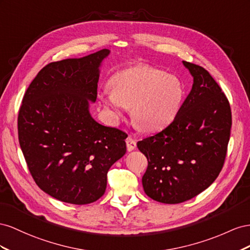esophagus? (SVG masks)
<instances>
[{"mask_svg": "<svg viewBox=\"0 0 250 250\" xmlns=\"http://www.w3.org/2000/svg\"><path fill=\"white\" fill-rule=\"evenodd\" d=\"M125 142H126V148H127V151H129V152H131V151H133V149L136 148V140H135L133 137L129 136L126 138Z\"/></svg>", "mask_w": 250, "mask_h": 250, "instance_id": "1", "label": "esophagus"}]
</instances>
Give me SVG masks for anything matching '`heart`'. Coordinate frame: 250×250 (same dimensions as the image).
Wrapping results in <instances>:
<instances>
[{"label": "heart", "instance_id": "heart-1", "mask_svg": "<svg viewBox=\"0 0 250 250\" xmlns=\"http://www.w3.org/2000/svg\"><path fill=\"white\" fill-rule=\"evenodd\" d=\"M110 90L98 98L114 119L130 108L135 126L145 132H159L173 123L180 110L184 89L180 80L148 65H136L114 74Z\"/></svg>", "mask_w": 250, "mask_h": 250}]
</instances>
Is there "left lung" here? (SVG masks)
Listing matches in <instances>:
<instances>
[{"instance_id":"1","label":"left lung","mask_w":250,"mask_h":250,"mask_svg":"<svg viewBox=\"0 0 250 250\" xmlns=\"http://www.w3.org/2000/svg\"><path fill=\"white\" fill-rule=\"evenodd\" d=\"M182 62L194 77L189 94L172 124L137 142L148 163L145 192L167 204L188 201L217 179L231 127L230 105L220 85L201 66Z\"/></svg>"}]
</instances>
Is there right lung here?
<instances>
[{"instance_id": "right-lung-1", "label": "right lung", "mask_w": 250, "mask_h": 250, "mask_svg": "<svg viewBox=\"0 0 250 250\" xmlns=\"http://www.w3.org/2000/svg\"><path fill=\"white\" fill-rule=\"evenodd\" d=\"M103 49L50 62L28 87L18 117L21 148L38 187L60 201L89 204L105 191L106 174L126 152L127 135L91 116Z\"/></svg>"}]
</instances>
